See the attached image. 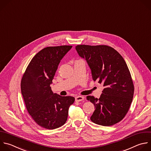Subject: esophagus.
<instances>
[{
  "mask_svg": "<svg viewBox=\"0 0 151 151\" xmlns=\"http://www.w3.org/2000/svg\"><path fill=\"white\" fill-rule=\"evenodd\" d=\"M83 99H84V98H83V96H78L75 97V101H78V102L81 101Z\"/></svg>",
  "mask_w": 151,
  "mask_h": 151,
  "instance_id": "1",
  "label": "esophagus"
}]
</instances>
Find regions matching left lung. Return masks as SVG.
I'll list each match as a JSON object with an SVG mask.
<instances>
[{"mask_svg": "<svg viewBox=\"0 0 151 151\" xmlns=\"http://www.w3.org/2000/svg\"><path fill=\"white\" fill-rule=\"evenodd\" d=\"M76 50L86 60L93 81L104 86L99 99L86 97L95 108L91 120L104 126L119 123L129 110L134 89L125 60L115 49L106 45H78Z\"/></svg>", "mask_w": 151, "mask_h": 151, "instance_id": "left-lung-1", "label": "left lung"}]
</instances>
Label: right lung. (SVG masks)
<instances>
[{
    "instance_id": "right-lung-1",
    "label": "right lung",
    "mask_w": 151,
    "mask_h": 151,
    "mask_svg": "<svg viewBox=\"0 0 151 151\" xmlns=\"http://www.w3.org/2000/svg\"><path fill=\"white\" fill-rule=\"evenodd\" d=\"M72 47L43 48L32 59L21 79V93L28 113L38 125L47 129L63 126L75 101L73 96L53 93L50 86L60 60Z\"/></svg>"
}]
</instances>
